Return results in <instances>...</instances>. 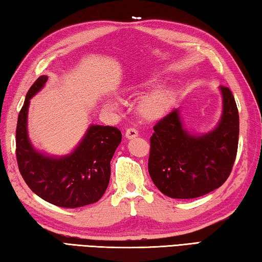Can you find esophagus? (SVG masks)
Segmentation results:
<instances>
[{
    "label": "esophagus",
    "instance_id": "obj_1",
    "mask_svg": "<svg viewBox=\"0 0 262 262\" xmlns=\"http://www.w3.org/2000/svg\"><path fill=\"white\" fill-rule=\"evenodd\" d=\"M125 136L128 138V140H132V138H135L138 136V132L135 129V128H128V129L125 132Z\"/></svg>",
    "mask_w": 262,
    "mask_h": 262
}]
</instances>
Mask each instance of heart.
Segmentation results:
<instances>
[{
    "mask_svg": "<svg viewBox=\"0 0 262 262\" xmlns=\"http://www.w3.org/2000/svg\"><path fill=\"white\" fill-rule=\"evenodd\" d=\"M158 84L156 78H148L141 83L130 86L127 90L129 95H136L142 91L152 89ZM175 101V92L169 87H160L148 92L137 103V114L141 118L148 121L158 120L166 116L171 109ZM106 106L112 110L119 109V103L117 101H106Z\"/></svg>",
    "mask_w": 262,
    "mask_h": 262,
    "instance_id": "heart-1",
    "label": "heart"
}]
</instances>
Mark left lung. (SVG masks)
<instances>
[{
	"instance_id": "left-lung-1",
	"label": "left lung",
	"mask_w": 262,
	"mask_h": 262,
	"mask_svg": "<svg viewBox=\"0 0 262 262\" xmlns=\"http://www.w3.org/2000/svg\"><path fill=\"white\" fill-rule=\"evenodd\" d=\"M223 115L211 132L193 135L175 109L153 127L148 173L155 185L172 199H194L226 182L237 153L239 119L228 87L220 86Z\"/></svg>"
}]
</instances>
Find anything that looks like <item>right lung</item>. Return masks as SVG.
<instances>
[{
	"label": "right lung",
	"instance_id": "obj_1",
	"mask_svg": "<svg viewBox=\"0 0 262 262\" xmlns=\"http://www.w3.org/2000/svg\"><path fill=\"white\" fill-rule=\"evenodd\" d=\"M48 76L30 87L18 116L15 156L29 188L46 202L61 208H79L99 201L110 181V161L121 142L117 127L91 125L75 150L63 157L40 153L29 141L27 116L30 99L43 89Z\"/></svg>",
	"mask_w": 262,
	"mask_h": 262
}]
</instances>
